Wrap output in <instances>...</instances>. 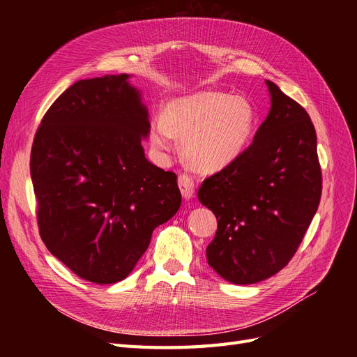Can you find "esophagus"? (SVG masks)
I'll return each instance as SVG.
<instances>
[{
	"label": "esophagus",
	"mask_w": 357,
	"mask_h": 357,
	"mask_svg": "<svg viewBox=\"0 0 357 357\" xmlns=\"http://www.w3.org/2000/svg\"><path fill=\"white\" fill-rule=\"evenodd\" d=\"M178 188H180V192H181L183 198L189 199L193 195V190H195V183H193L190 176L180 174L178 176Z\"/></svg>",
	"instance_id": "1"
}]
</instances>
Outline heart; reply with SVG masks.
<instances>
[{
	"label": "heart",
	"mask_w": 357,
	"mask_h": 357,
	"mask_svg": "<svg viewBox=\"0 0 357 357\" xmlns=\"http://www.w3.org/2000/svg\"><path fill=\"white\" fill-rule=\"evenodd\" d=\"M256 112L243 96L199 92L171 101L165 116L153 119L150 139L169 149L176 135L183 138V153L199 171H218L238 158L250 143Z\"/></svg>",
	"instance_id": "b5f03b06"
}]
</instances>
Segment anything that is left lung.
I'll use <instances>...</instances> for the list:
<instances>
[{"instance_id":"8db88e82","label":"left lung","mask_w":357,"mask_h":357,"mask_svg":"<svg viewBox=\"0 0 357 357\" xmlns=\"http://www.w3.org/2000/svg\"><path fill=\"white\" fill-rule=\"evenodd\" d=\"M271 110L253 143L202 181L218 219L208 265L234 284L277 274L296 253L321 197L317 135L304 107L266 80Z\"/></svg>"}]
</instances>
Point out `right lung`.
<instances>
[{"label": "right lung", "mask_w": 357, "mask_h": 357, "mask_svg": "<svg viewBox=\"0 0 357 357\" xmlns=\"http://www.w3.org/2000/svg\"><path fill=\"white\" fill-rule=\"evenodd\" d=\"M128 75L79 80L43 116L31 149L37 225L83 280L121 282L180 207L177 176L146 159V107Z\"/></svg>", "instance_id": "obj_1"}]
</instances>
